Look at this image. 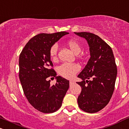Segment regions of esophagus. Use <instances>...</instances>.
<instances>
[{
	"label": "esophagus",
	"instance_id": "esophagus-1",
	"mask_svg": "<svg viewBox=\"0 0 129 129\" xmlns=\"http://www.w3.org/2000/svg\"><path fill=\"white\" fill-rule=\"evenodd\" d=\"M74 83V82L73 81V80H70V85H73Z\"/></svg>",
	"mask_w": 129,
	"mask_h": 129
}]
</instances>
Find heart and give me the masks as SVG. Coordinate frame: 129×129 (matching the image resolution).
<instances>
[{"instance_id": "1", "label": "heart", "mask_w": 129, "mask_h": 129, "mask_svg": "<svg viewBox=\"0 0 129 129\" xmlns=\"http://www.w3.org/2000/svg\"><path fill=\"white\" fill-rule=\"evenodd\" d=\"M66 44L76 55H78L81 52V45L76 40H69L67 42ZM57 51H58V47L56 44L52 46L50 49V56L53 60H56ZM79 70L80 67L76 63H63L59 67L58 71V73L62 77L67 79H71L75 76V74L79 71Z\"/></svg>"}]
</instances>
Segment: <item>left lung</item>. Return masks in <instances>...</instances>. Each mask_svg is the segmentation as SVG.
I'll return each mask as SVG.
<instances>
[{
  "mask_svg": "<svg viewBox=\"0 0 129 129\" xmlns=\"http://www.w3.org/2000/svg\"><path fill=\"white\" fill-rule=\"evenodd\" d=\"M84 38L89 47L90 58L77 76L82 91L77 98L79 108L88 113L97 112L108 105L114 91L117 66L111 47L98 35L74 32Z\"/></svg>",
  "mask_w": 129,
  "mask_h": 129,
  "instance_id": "1",
  "label": "left lung"
}]
</instances>
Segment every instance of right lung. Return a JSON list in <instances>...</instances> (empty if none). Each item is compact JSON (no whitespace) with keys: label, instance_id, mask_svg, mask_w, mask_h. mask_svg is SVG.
<instances>
[{"label":"right lung","instance_id":"right-lung-1","mask_svg":"<svg viewBox=\"0 0 129 129\" xmlns=\"http://www.w3.org/2000/svg\"><path fill=\"white\" fill-rule=\"evenodd\" d=\"M66 32L42 33L27 42L19 57V78L29 103L43 113H52L62 106L69 88V80L56 76L50 56V49ZM55 77L57 83L50 85L47 78Z\"/></svg>","mask_w":129,"mask_h":129}]
</instances>
